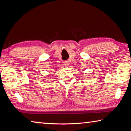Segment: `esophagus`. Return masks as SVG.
<instances>
[{
    "mask_svg": "<svg viewBox=\"0 0 131 131\" xmlns=\"http://www.w3.org/2000/svg\"><path fill=\"white\" fill-rule=\"evenodd\" d=\"M64 65H65V66H66V67H67V66H68L69 65V62L68 61H66V62H65V63H64Z\"/></svg>",
    "mask_w": 131,
    "mask_h": 131,
    "instance_id": "obj_1",
    "label": "esophagus"
}]
</instances>
